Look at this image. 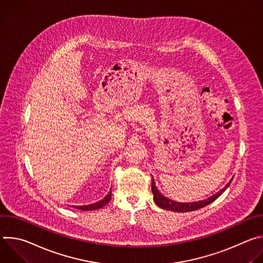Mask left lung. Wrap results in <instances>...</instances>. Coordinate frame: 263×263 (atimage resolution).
I'll return each mask as SVG.
<instances>
[{"label": "left lung", "instance_id": "1", "mask_svg": "<svg viewBox=\"0 0 263 263\" xmlns=\"http://www.w3.org/2000/svg\"><path fill=\"white\" fill-rule=\"evenodd\" d=\"M233 179V178H232ZM232 179L226 184V186L223 187V189H221L219 192H217L215 195L209 197L208 199L206 200H203V201H199V202H193V203H180V202H175V201H172L170 199H167L166 197L162 196L161 193H159L158 189L156 187V184H155V180L152 178V193H153V196H154V202L155 204L164 209V210H170V211H175V212H190V211H195V210H198V209H201L207 205H209L210 203H212L213 201H215L224 191H226Z\"/></svg>", "mask_w": 263, "mask_h": 263}]
</instances>
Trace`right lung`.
Returning a JSON list of instances; mask_svg holds the SVG:
<instances>
[{
    "label": "right lung",
    "instance_id": "1",
    "mask_svg": "<svg viewBox=\"0 0 263 263\" xmlns=\"http://www.w3.org/2000/svg\"><path fill=\"white\" fill-rule=\"evenodd\" d=\"M111 200V191L107 194V196L102 199L101 201L90 204V205H84V206H73V208H76L78 210H83V211H89V210H96V209H100L103 208L106 204L109 203V201Z\"/></svg>",
    "mask_w": 263,
    "mask_h": 263
}]
</instances>
